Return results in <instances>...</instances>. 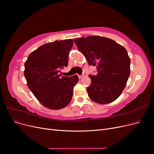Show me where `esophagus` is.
Masks as SVG:
<instances>
[{
  "mask_svg": "<svg viewBox=\"0 0 154 154\" xmlns=\"http://www.w3.org/2000/svg\"><path fill=\"white\" fill-rule=\"evenodd\" d=\"M83 76H84V74H82V75H78V78H83Z\"/></svg>",
  "mask_w": 154,
  "mask_h": 154,
  "instance_id": "34e87169",
  "label": "esophagus"
}]
</instances>
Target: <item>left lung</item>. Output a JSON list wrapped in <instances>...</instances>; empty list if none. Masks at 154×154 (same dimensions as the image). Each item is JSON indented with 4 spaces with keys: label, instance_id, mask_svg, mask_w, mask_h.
<instances>
[{
    "label": "left lung",
    "instance_id": "obj_1",
    "mask_svg": "<svg viewBox=\"0 0 154 154\" xmlns=\"http://www.w3.org/2000/svg\"><path fill=\"white\" fill-rule=\"evenodd\" d=\"M78 49L90 66L96 67V76L89 75L88 97L99 104H108L122 94L130 73L127 51L113 40L100 36L74 39Z\"/></svg>",
    "mask_w": 154,
    "mask_h": 154
}]
</instances>
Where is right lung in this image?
Wrapping results in <instances>:
<instances>
[{
  "label": "right lung",
  "mask_w": 154,
  "mask_h": 154,
  "mask_svg": "<svg viewBox=\"0 0 154 154\" xmlns=\"http://www.w3.org/2000/svg\"><path fill=\"white\" fill-rule=\"evenodd\" d=\"M73 40H56L41 45L28 56L24 71L27 85L43 106L52 110L66 106L71 101L78 77L62 76L60 69L67 67Z\"/></svg>",
  "instance_id": "1"
}]
</instances>
